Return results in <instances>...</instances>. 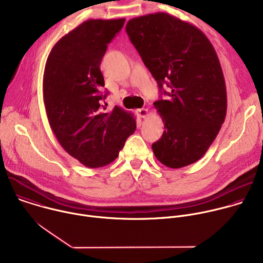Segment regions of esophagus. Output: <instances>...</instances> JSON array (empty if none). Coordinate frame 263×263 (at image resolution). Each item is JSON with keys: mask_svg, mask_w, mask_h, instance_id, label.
I'll return each instance as SVG.
<instances>
[{"mask_svg": "<svg viewBox=\"0 0 263 263\" xmlns=\"http://www.w3.org/2000/svg\"><path fill=\"white\" fill-rule=\"evenodd\" d=\"M136 112H137L138 117H139V118H142V119L146 118V117H147V115H148V111H147V109H145V108L138 109Z\"/></svg>", "mask_w": 263, "mask_h": 263, "instance_id": "esophagus-1", "label": "esophagus"}]
</instances>
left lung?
Returning <instances> with one entry per match:
<instances>
[{
  "mask_svg": "<svg viewBox=\"0 0 263 263\" xmlns=\"http://www.w3.org/2000/svg\"><path fill=\"white\" fill-rule=\"evenodd\" d=\"M126 31L166 100L154 107L164 124L152 144L165 166L180 168L204 156L227 112V92L216 52L194 25L157 12L130 20ZM165 84L170 92L163 90Z\"/></svg>",
  "mask_w": 263,
  "mask_h": 263,
  "instance_id": "obj_1",
  "label": "left lung"
}]
</instances>
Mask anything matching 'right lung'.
<instances>
[{
	"label": "right lung",
	"instance_id": "obj_1",
	"mask_svg": "<svg viewBox=\"0 0 263 263\" xmlns=\"http://www.w3.org/2000/svg\"><path fill=\"white\" fill-rule=\"evenodd\" d=\"M125 21H85L56 43L45 67L44 101L51 129L65 151L90 168L116 160L136 129L131 112L118 106L106 110L108 91L100 69L107 45Z\"/></svg>",
	"mask_w": 263,
	"mask_h": 263
}]
</instances>
